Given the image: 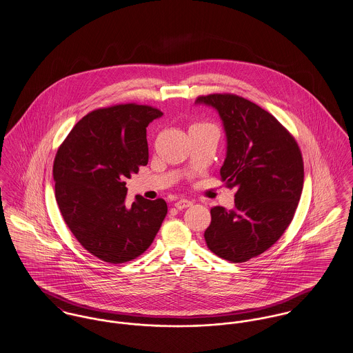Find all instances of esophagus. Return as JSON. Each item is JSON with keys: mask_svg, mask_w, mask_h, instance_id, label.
<instances>
[{"mask_svg": "<svg viewBox=\"0 0 353 353\" xmlns=\"http://www.w3.org/2000/svg\"><path fill=\"white\" fill-rule=\"evenodd\" d=\"M192 201H189V199H179V201L175 202V208L179 209V210L186 209V208H189V206H192Z\"/></svg>", "mask_w": 353, "mask_h": 353, "instance_id": "1", "label": "esophagus"}]
</instances>
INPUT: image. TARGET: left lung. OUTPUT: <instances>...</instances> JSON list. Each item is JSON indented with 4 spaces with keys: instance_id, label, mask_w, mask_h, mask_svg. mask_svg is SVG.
Segmentation results:
<instances>
[{
    "instance_id": "obj_1",
    "label": "left lung",
    "mask_w": 353,
    "mask_h": 353,
    "mask_svg": "<svg viewBox=\"0 0 353 353\" xmlns=\"http://www.w3.org/2000/svg\"><path fill=\"white\" fill-rule=\"evenodd\" d=\"M196 103L213 106L224 124L226 158L220 170L236 189L234 208L214 206L205 230L208 248L243 263L272 247L292 221L303 188L301 150L271 113L236 94H209Z\"/></svg>"
}]
</instances>
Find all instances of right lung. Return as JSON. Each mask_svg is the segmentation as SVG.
Masks as SVG:
<instances>
[{
	"label": "right lung",
	"mask_w": 353,
	"mask_h": 353,
	"mask_svg": "<svg viewBox=\"0 0 353 353\" xmlns=\"http://www.w3.org/2000/svg\"><path fill=\"white\" fill-rule=\"evenodd\" d=\"M148 105L121 103L86 114L54 161L55 198L79 244L106 263L140 256L167 214L164 199L127 202V179L148 163L147 127L161 117Z\"/></svg>",
	"instance_id": "add662e5"
}]
</instances>
